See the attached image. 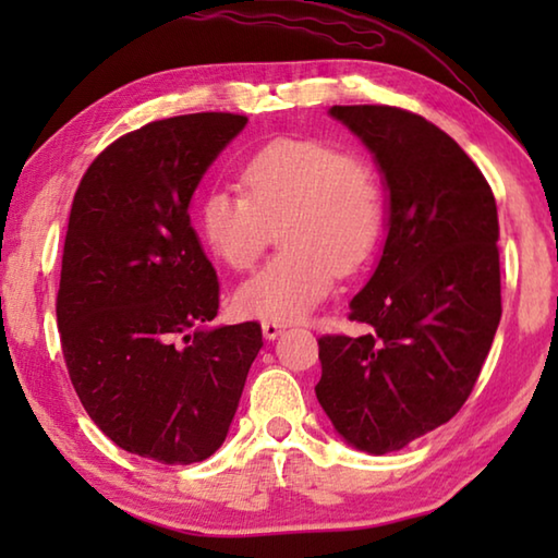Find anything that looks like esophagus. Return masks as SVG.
Here are the masks:
<instances>
[{"label": "esophagus", "mask_w": 558, "mask_h": 558, "mask_svg": "<svg viewBox=\"0 0 558 558\" xmlns=\"http://www.w3.org/2000/svg\"><path fill=\"white\" fill-rule=\"evenodd\" d=\"M282 329H286V325L276 323V319H266V323H263V335H266V339H276Z\"/></svg>", "instance_id": "obj_1"}]
</instances>
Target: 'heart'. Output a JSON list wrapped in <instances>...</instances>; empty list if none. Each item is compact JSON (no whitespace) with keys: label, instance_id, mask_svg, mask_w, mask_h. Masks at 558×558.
I'll return each instance as SVG.
<instances>
[{"label":"heart","instance_id":"heart-1","mask_svg":"<svg viewBox=\"0 0 558 558\" xmlns=\"http://www.w3.org/2000/svg\"><path fill=\"white\" fill-rule=\"evenodd\" d=\"M241 189L204 196L199 229L216 258L251 270L280 226L286 245L235 292L243 315L295 323L374 256L384 229V184L369 159L315 137H278L241 167Z\"/></svg>","mask_w":558,"mask_h":558}]
</instances>
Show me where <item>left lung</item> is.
<instances>
[{"mask_svg":"<svg viewBox=\"0 0 558 558\" xmlns=\"http://www.w3.org/2000/svg\"><path fill=\"white\" fill-rule=\"evenodd\" d=\"M389 186V235L349 319L317 339V401L339 436L384 456L456 415L502 317L495 194L448 132L396 106H335Z\"/></svg>","mask_w":558,"mask_h":558,"instance_id":"obj_1","label":"left lung"}]
</instances>
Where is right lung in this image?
Instances as JSON below:
<instances>
[{
  "label": "right lung",
  "instance_id": "obj_1",
  "mask_svg": "<svg viewBox=\"0 0 558 558\" xmlns=\"http://www.w3.org/2000/svg\"><path fill=\"white\" fill-rule=\"evenodd\" d=\"M245 122H147L102 149L73 196L56 295L65 369L116 446L165 465L219 450L263 347L258 323L196 329L219 313V280L189 202Z\"/></svg>",
  "mask_w": 558,
  "mask_h": 558
}]
</instances>
